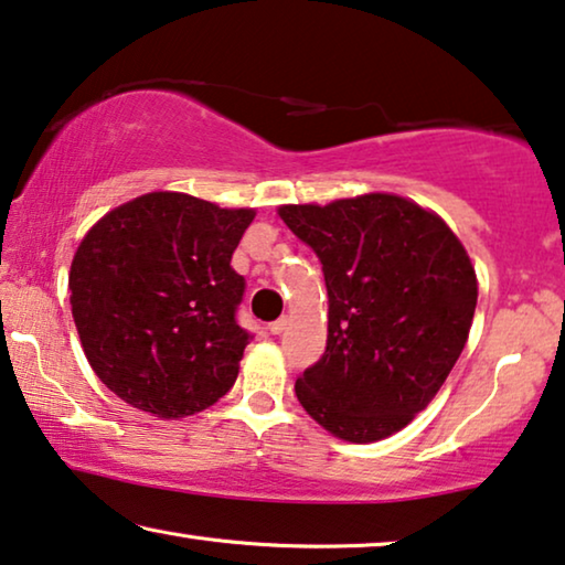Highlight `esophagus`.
I'll use <instances>...</instances> for the list:
<instances>
[{"mask_svg":"<svg viewBox=\"0 0 565 565\" xmlns=\"http://www.w3.org/2000/svg\"><path fill=\"white\" fill-rule=\"evenodd\" d=\"M285 323H288V321H285V318H277V321H273V323H269V326H267V329H269V333H282V329H285Z\"/></svg>","mask_w":565,"mask_h":565,"instance_id":"1","label":"esophagus"}]
</instances>
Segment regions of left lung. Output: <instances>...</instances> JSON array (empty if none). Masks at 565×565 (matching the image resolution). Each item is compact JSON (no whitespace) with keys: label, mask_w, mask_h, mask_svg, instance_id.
<instances>
[{"label":"left lung","mask_w":565,"mask_h":565,"mask_svg":"<svg viewBox=\"0 0 565 565\" xmlns=\"http://www.w3.org/2000/svg\"><path fill=\"white\" fill-rule=\"evenodd\" d=\"M323 265L329 339L296 380L306 413L337 438L372 444L436 397L469 339L477 273L440 216L392 193L280 206Z\"/></svg>","instance_id":"obj_1"}]
</instances>
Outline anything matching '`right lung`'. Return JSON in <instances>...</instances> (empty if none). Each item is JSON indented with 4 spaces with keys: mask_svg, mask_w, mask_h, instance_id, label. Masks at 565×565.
<instances>
[{
    "mask_svg": "<svg viewBox=\"0 0 565 565\" xmlns=\"http://www.w3.org/2000/svg\"><path fill=\"white\" fill-rule=\"evenodd\" d=\"M252 209L154 191L99 218L73 257L81 347L114 395L158 418L224 397L249 333L236 323L244 277L232 255Z\"/></svg>",
    "mask_w": 565,
    "mask_h": 565,
    "instance_id": "obj_1",
    "label": "right lung"
}]
</instances>
